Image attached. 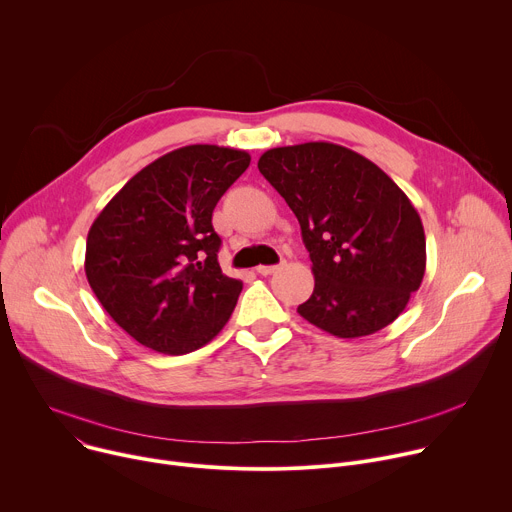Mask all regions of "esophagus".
I'll return each instance as SVG.
<instances>
[{"label":"esophagus","mask_w":512,"mask_h":512,"mask_svg":"<svg viewBox=\"0 0 512 512\" xmlns=\"http://www.w3.org/2000/svg\"><path fill=\"white\" fill-rule=\"evenodd\" d=\"M279 269V265H259L257 267V273L259 275H271V273H275Z\"/></svg>","instance_id":"1"}]
</instances>
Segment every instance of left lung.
Wrapping results in <instances>:
<instances>
[{"label": "left lung", "mask_w": 512, "mask_h": 512, "mask_svg": "<svg viewBox=\"0 0 512 512\" xmlns=\"http://www.w3.org/2000/svg\"><path fill=\"white\" fill-rule=\"evenodd\" d=\"M257 168L298 216L312 259L314 291L298 314L338 338L389 326L425 273V233L405 192L328 141L267 150Z\"/></svg>", "instance_id": "obj_1"}]
</instances>
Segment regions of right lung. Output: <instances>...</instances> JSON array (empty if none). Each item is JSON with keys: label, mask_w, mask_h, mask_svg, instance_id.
<instances>
[{"label": "right lung", "mask_w": 512, "mask_h": 512, "mask_svg": "<svg viewBox=\"0 0 512 512\" xmlns=\"http://www.w3.org/2000/svg\"><path fill=\"white\" fill-rule=\"evenodd\" d=\"M249 162L243 150L186 145L137 172L95 218L89 285L139 344L186 354L229 322L243 281L218 265L212 210Z\"/></svg>", "instance_id": "add662e5"}]
</instances>
